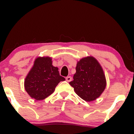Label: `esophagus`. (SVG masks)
I'll use <instances>...</instances> for the list:
<instances>
[{
    "mask_svg": "<svg viewBox=\"0 0 134 134\" xmlns=\"http://www.w3.org/2000/svg\"><path fill=\"white\" fill-rule=\"evenodd\" d=\"M66 81H67V82H70V81H72V77L70 76H68L66 77Z\"/></svg>",
    "mask_w": 134,
    "mask_h": 134,
    "instance_id": "esophagus-1",
    "label": "esophagus"
}]
</instances>
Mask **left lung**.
<instances>
[{"mask_svg":"<svg viewBox=\"0 0 134 134\" xmlns=\"http://www.w3.org/2000/svg\"><path fill=\"white\" fill-rule=\"evenodd\" d=\"M74 80L69 82L75 93L87 102L96 100L107 86L103 69L93 56L83 57L77 61Z\"/></svg>","mask_w":134,"mask_h":134,"instance_id":"obj_1","label":"left lung"}]
</instances>
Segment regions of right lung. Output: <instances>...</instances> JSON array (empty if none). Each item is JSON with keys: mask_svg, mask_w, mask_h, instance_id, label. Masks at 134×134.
Listing matches in <instances>:
<instances>
[{"mask_svg": "<svg viewBox=\"0 0 134 134\" xmlns=\"http://www.w3.org/2000/svg\"><path fill=\"white\" fill-rule=\"evenodd\" d=\"M65 80L60 76L58 67L52 65V57H38L24 79V89L31 98L43 100L54 92L58 83Z\"/></svg>", "mask_w": 134, "mask_h": 134, "instance_id": "add662e5", "label": "right lung"}]
</instances>
